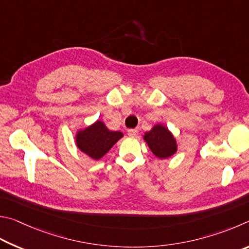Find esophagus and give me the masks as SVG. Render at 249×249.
<instances>
[{"label": "esophagus", "instance_id": "1", "mask_svg": "<svg viewBox=\"0 0 249 249\" xmlns=\"http://www.w3.org/2000/svg\"><path fill=\"white\" fill-rule=\"evenodd\" d=\"M139 133V130L138 129H130L128 130V134L130 137H137Z\"/></svg>", "mask_w": 249, "mask_h": 249}]
</instances>
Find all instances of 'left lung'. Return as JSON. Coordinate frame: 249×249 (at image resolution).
<instances>
[{
  "instance_id": "obj_1",
  "label": "left lung",
  "mask_w": 249,
  "mask_h": 249,
  "mask_svg": "<svg viewBox=\"0 0 249 249\" xmlns=\"http://www.w3.org/2000/svg\"><path fill=\"white\" fill-rule=\"evenodd\" d=\"M144 141L153 152V154L160 160L171 158L177 152L176 139L165 125L158 124L150 131L145 132Z\"/></svg>"
}]
</instances>
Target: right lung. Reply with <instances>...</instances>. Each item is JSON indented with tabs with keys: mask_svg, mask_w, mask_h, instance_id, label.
<instances>
[{
	"mask_svg": "<svg viewBox=\"0 0 249 249\" xmlns=\"http://www.w3.org/2000/svg\"><path fill=\"white\" fill-rule=\"evenodd\" d=\"M122 137V132L111 131L103 121L97 120L89 127L80 130L76 133L75 142L83 153L97 160L102 159Z\"/></svg>",
	"mask_w": 249,
	"mask_h": 249,
	"instance_id": "obj_1",
	"label": "right lung"
}]
</instances>
